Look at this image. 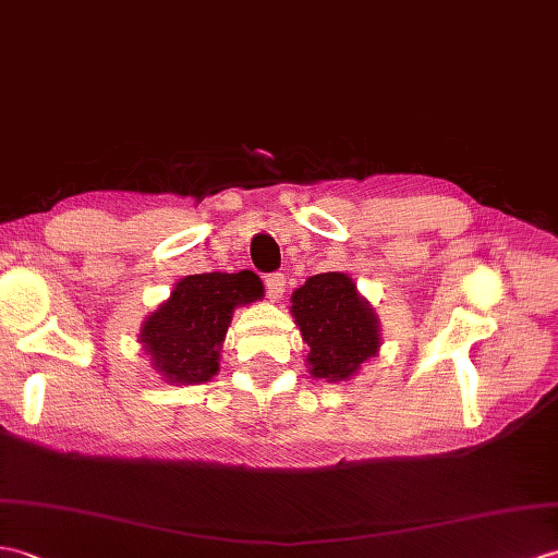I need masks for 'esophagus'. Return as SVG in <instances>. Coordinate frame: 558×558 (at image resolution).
Returning <instances> with one entry per match:
<instances>
[{
    "label": "esophagus",
    "mask_w": 558,
    "mask_h": 558,
    "mask_svg": "<svg viewBox=\"0 0 558 558\" xmlns=\"http://www.w3.org/2000/svg\"><path fill=\"white\" fill-rule=\"evenodd\" d=\"M266 292L270 296V302H278L284 292V274L266 276Z\"/></svg>",
    "instance_id": "1"
}]
</instances>
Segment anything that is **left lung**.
I'll return each instance as SVG.
<instances>
[{"instance_id":"left-lung-1","label":"left lung","mask_w":558,"mask_h":558,"mask_svg":"<svg viewBox=\"0 0 558 558\" xmlns=\"http://www.w3.org/2000/svg\"><path fill=\"white\" fill-rule=\"evenodd\" d=\"M292 316L308 344L314 378L349 380L380 349V320L347 274L311 276L292 292Z\"/></svg>"}]
</instances>
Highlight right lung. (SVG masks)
Instances as JSON below:
<instances>
[{
  "label": "right lung",
  "mask_w": 558,
  "mask_h": 558,
  "mask_svg": "<svg viewBox=\"0 0 558 558\" xmlns=\"http://www.w3.org/2000/svg\"><path fill=\"white\" fill-rule=\"evenodd\" d=\"M264 296L252 270L187 276L142 323L140 342L166 383L199 385L218 373L232 311Z\"/></svg>",
  "instance_id": "obj_1"
}]
</instances>
